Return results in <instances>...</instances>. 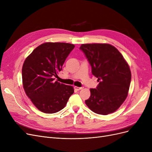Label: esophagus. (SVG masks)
I'll return each mask as SVG.
<instances>
[{"mask_svg":"<svg viewBox=\"0 0 152 152\" xmlns=\"http://www.w3.org/2000/svg\"><path fill=\"white\" fill-rule=\"evenodd\" d=\"M74 88L75 89H77V90H81V89H82L84 88V87H77V86H75L74 87Z\"/></svg>","mask_w":152,"mask_h":152,"instance_id":"1","label":"esophagus"}]
</instances>
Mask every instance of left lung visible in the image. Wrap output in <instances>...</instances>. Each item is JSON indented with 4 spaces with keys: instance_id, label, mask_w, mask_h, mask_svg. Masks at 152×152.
<instances>
[{
    "instance_id": "left-lung-1",
    "label": "left lung",
    "mask_w": 152,
    "mask_h": 152,
    "mask_svg": "<svg viewBox=\"0 0 152 152\" xmlns=\"http://www.w3.org/2000/svg\"><path fill=\"white\" fill-rule=\"evenodd\" d=\"M80 49L99 82L96 89H91L86 104L96 113L106 115L114 112L127 98L131 80L129 66L121 53L110 44H82Z\"/></svg>"
}]
</instances>
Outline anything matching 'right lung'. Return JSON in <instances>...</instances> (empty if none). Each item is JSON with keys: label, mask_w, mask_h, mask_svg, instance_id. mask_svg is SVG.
<instances>
[{"label": "right lung", "mask_w": 152, "mask_h": 152, "mask_svg": "<svg viewBox=\"0 0 152 152\" xmlns=\"http://www.w3.org/2000/svg\"><path fill=\"white\" fill-rule=\"evenodd\" d=\"M73 44L46 42L35 48L22 68V79L26 94L40 111L54 113L65 107L74 93L73 87L55 81L54 77L62 70Z\"/></svg>", "instance_id": "right-lung-1"}]
</instances>
